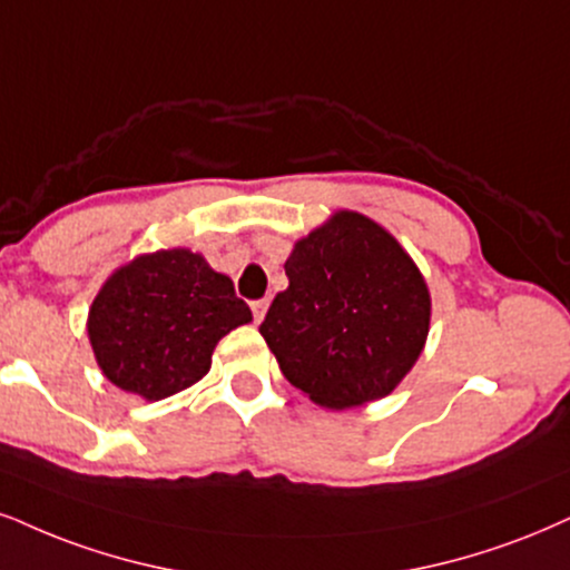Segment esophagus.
Listing matches in <instances>:
<instances>
[{
	"label": "esophagus",
	"mask_w": 570,
	"mask_h": 570,
	"mask_svg": "<svg viewBox=\"0 0 570 570\" xmlns=\"http://www.w3.org/2000/svg\"><path fill=\"white\" fill-rule=\"evenodd\" d=\"M266 306H269V301L266 298H258V301H250V312H253V320L262 322L264 314H266Z\"/></svg>",
	"instance_id": "obj_1"
}]
</instances>
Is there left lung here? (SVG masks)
<instances>
[{"label": "left lung", "instance_id": "8db88e82", "mask_svg": "<svg viewBox=\"0 0 570 570\" xmlns=\"http://www.w3.org/2000/svg\"><path fill=\"white\" fill-rule=\"evenodd\" d=\"M258 327L279 370L330 410L389 393L417 362L431 296L402 245L367 216L341 210L296 243Z\"/></svg>", "mask_w": 570, "mask_h": 570}]
</instances>
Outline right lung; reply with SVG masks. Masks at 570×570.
<instances>
[{
    "label": "right lung",
    "instance_id": "right-lung-1",
    "mask_svg": "<svg viewBox=\"0 0 570 570\" xmlns=\"http://www.w3.org/2000/svg\"><path fill=\"white\" fill-rule=\"evenodd\" d=\"M250 322L229 277L187 248L139 256L89 308V341L105 377L158 402L198 383L229 330Z\"/></svg>",
    "mask_w": 570,
    "mask_h": 570
}]
</instances>
